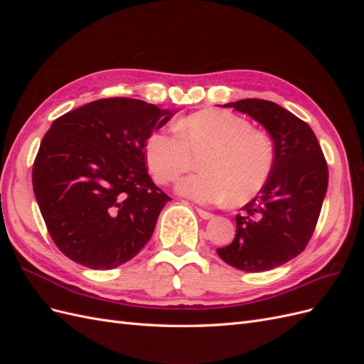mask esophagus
Returning a JSON list of instances; mask_svg holds the SVG:
<instances>
[{
    "label": "esophagus",
    "instance_id": "1",
    "mask_svg": "<svg viewBox=\"0 0 364 364\" xmlns=\"http://www.w3.org/2000/svg\"><path fill=\"white\" fill-rule=\"evenodd\" d=\"M197 214H199L203 220H211L213 217H214V214H211V213H208V211H205V209H197Z\"/></svg>",
    "mask_w": 364,
    "mask_h": 364
}]
</instances>
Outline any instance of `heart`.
<instances>
[{
  "mask_svg": "<svg viewBox=\"0 0 364 364\" xmlns=\"http://www.w3.org/2000/svg\"><path fill=\"white\" fill-rule=\"evenodd\" d=\"M178 135L156 130L147 138L146 161L161 185L178 181L199 159L202 173L182 179L176 191L193 202L240 205L267 183L274 165L272 138L228 111H200L181 119Z\"/></svg>",
  "mask_w": 364,
  "mask_h": 364,
  "instance_id": "b5f03b06",
  "label": "heart"
}]
</instances>
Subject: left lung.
<instances>
[{
    "label": "left lung",
    "mask_w": 364,
    "mask_h": 364,
    "mask_svg": "<svg viewBox=\"0 0 364 364\" xmlns=\"http://www.w3.org/2000/svg\"><path fill=\"white\" fill-rule=\"evenodd\" d=\"M223 107L269 132L274 165L264 188L235 215L234 241L217 253L238 270H270L296 258L310 241L328 188L326 161L311 127L279 105L246 98Z\"/></svg>",
    "instance_id": "left-lung-1"
}]
</instances>
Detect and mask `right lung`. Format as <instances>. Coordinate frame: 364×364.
I'll return each mask as SVG.
<instances>
[{
  "mask_svg": "<svg viewBox=\"0 0 364 364\" xmlns=\"http://www.w3.org/2000/svg\"><path fill=\"white\" fill-rule=\"evenodd\" d=\"M174 115L126 97L54 119L33 164V191L59 250L111 270L138 255L171 199L153 183L146 142Z\"/></svg>",
  "mask_w": 364,
  "mask_h": 364,
  "instance_id": "obj_1",
  "label": "right lung"
}]
</instances>
